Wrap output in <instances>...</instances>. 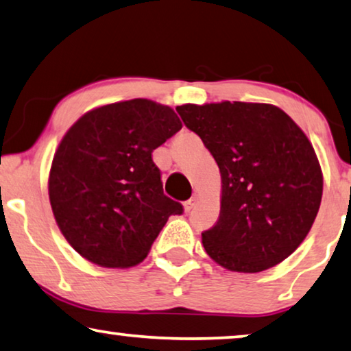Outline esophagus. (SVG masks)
<instances>
[{
  "label": "esophagus",
  "mask_w": 351,
  "mask_h": 351,
  "mask_svg": "<svg viewBox=\"0 0 351 351\" xmlns=\"http://www.w3.org/2000/svg\"><path fill=\"white\" fill-rule=\"evenodd\" d=\"M195 204H197V197H191L189 200H186L184 204H182V206H184V211H191L194 208Z\"/></svg>",
  "instance_id": "34e87169"
}]
</instances>
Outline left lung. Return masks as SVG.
Wrapping results in <instances>:
<instances>
[{"label": "left lung", "instance_id": "obj_1", "mask_svg": "<svg viewBox=\"0 0 351 351\" xmlns=\"http://www.w3.org/2000/svg\"><path fill=\"white\" fill-rule=\"evenodd\" d=\"M221 171V211L202 243L232 272L256 274L280 264L312 229L323 173L300 127L267 103L221 101L176 106Z\"/></svg>", "mask_w": 351, "mask_h": 351}]
</instances>
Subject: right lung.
<instances>
[{
	"label": "right lung",
	"mask_w": 351,
	"mask_h": 351,
	"mask_svg": "<svg viewBox=\"0 0 351 351\" xmlns=\"http://www.w3.org/2000/svg\"><path fill=\"white\" fill-rule=\"evenodd\" d=\"M170 106L146 98L88 111L53 156L49 200L57 226L84 259L108 269L140 264L171 215L152 151L181 130Z\"/></svg>",
	"instance_id": "1"
}]
</instances>
